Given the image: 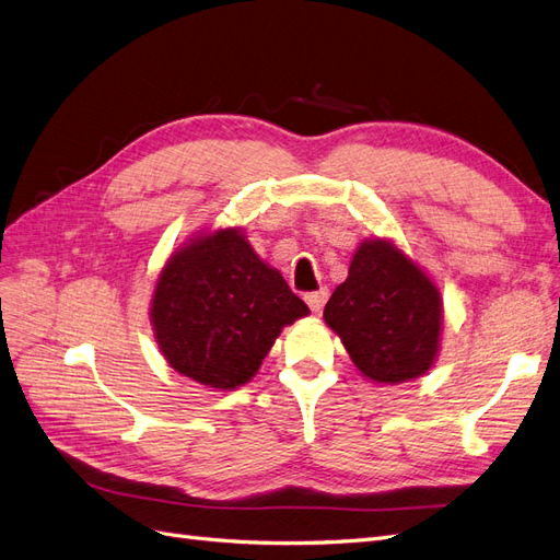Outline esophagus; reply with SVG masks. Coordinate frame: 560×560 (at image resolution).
Returning a JSON list of instances; mask_svg holds the SVG:
<instances>
[{
	"label": "esophagus",
	"instance_id": "obj_1",
	"mask_svg": "<svg viewBox=\"0 0 560 560\" xmlns=\"http://www.w3.org/2000/svg\"><path fill=\"white\" fill-rule=\"evenodd\" d=\"M327 299H329V290H327V287H319L317 292H308V294H306V303H308L313 313H319L322 308H325Z\"/></svg>",
	"mask_w": 560,
	"mask_h": 560
}]
</instances>
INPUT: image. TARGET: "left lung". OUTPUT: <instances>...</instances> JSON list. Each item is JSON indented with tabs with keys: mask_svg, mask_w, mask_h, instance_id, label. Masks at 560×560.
Here are the masks:
<instances>
[{
	"mask_svg": "<svg viewBox=\"0 0 560 560\" xmlns=\"http://www.w3.org/2000/svg\"><path fill=\"white\" fill-rule=\"evenodd\" d=\"M442 294L416 261L389 241L360 243L346 282L325 306L352 364L374 383L428 374L442 336Z\"/></svg>",
	"mask_w": 560,
	"mask_h": 560,
	"instance_id": "8db88e82",
	"label": "left lung"
}]
</instances>
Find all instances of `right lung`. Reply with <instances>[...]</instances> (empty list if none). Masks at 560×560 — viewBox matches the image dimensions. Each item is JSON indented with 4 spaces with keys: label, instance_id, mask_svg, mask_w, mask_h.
<instances>
[{
    "label": "right lung",
    "instance_id": "add662e5",
    "mask_svg": "<svg viewBox=\"0 0 560 560\" xmlns=\"http://www.w3.org/2000/svg\"><path fill=\"white\" fill-rule=\"evenodd\" d=\"M308 313L280 270L259 259L243 229H217L165 261L149 315L177 374L235 389L257 374L282 327Z\"/></svg>",
    "mask_w": 560,
    "mask_h": 560
}]
</instances>
